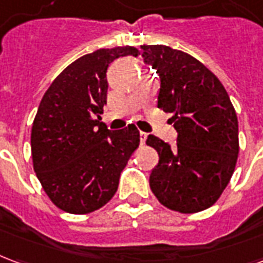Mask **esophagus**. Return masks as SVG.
Here are the masks:
<instances>
[{"instance_id": "obj_1", "label": "esophagus", "mask_w": 263, "mask_h": 263, "mask_svg": "<svg viewBox=\"0 0 263 263\" xmlns=\"http://www.w3.org/2000/svg\"><path fill=\"white\" fill-rule=\"evenodd\" d=\"M146 138H148V134H145V132H139V139H141V145H143V143H145Z\"/></svg>"}]
</instances>
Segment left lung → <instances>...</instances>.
I'll return each mask as SVG.
<instances>
[{
	"mask_svg": "<svg viewBox=\"0 0 263 263\" xmlns=\"http://www.w3.org/2000/svg\"><path fill=\"white\" fill-rule=\"evenodd\" d=\"M145 63L160 77L158 108L172 112L177 143L155 135L146 145L159 163L149 186L160 204L192 214L220 198L237 165L238 118L221 81L196 58L165 45H143Z\"/></svg>",
	"mask_w": 263,
	"mask_h": 263,
	"instance_id": "8db88e82",
	"label": "left lung"
}]
</instances>
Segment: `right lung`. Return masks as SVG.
I'll list each match as a JSON object with an SVG mask.
<instances>
[{
  "label": "right lung",
  "instance_id": "obj_1",
  "mask_svg": "<svg viewBox=\"0 0 263 263\" xmlns=\"http://www.w3.org/2000/svg\"><path fill=\"white\" fill-rule=\"evenodd\" d=\"M132 46L98 49L73 62L50 84L39 104L31 134L33 171L52 203L70 214L101 209L118 189L120 176L139 146L131 124L109 131L101 125L107 103V69Z\"/></svg>",
  "mask_w": 263,
  "mask_h": 263
}]
</instances>
